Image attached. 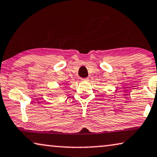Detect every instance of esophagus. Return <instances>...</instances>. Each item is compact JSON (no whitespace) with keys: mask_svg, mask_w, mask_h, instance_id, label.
<instances>
[{"mask_svg":"<svg viewBox=\"0 0 157 157\" xmlns=\"http://www.w3.org/2000/svg\"><path fill=\"white\" fill-rule=\"evenodd\" d=\"M82 81H83V82H88V81H90V79L88 78H82Z\"/></svg>","mask_w":157,"mask_h":157,"instance_id":"34e87169","label":"esophagus"}]
</instances>
